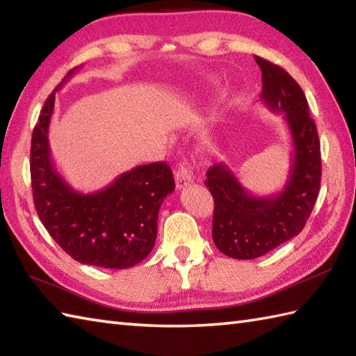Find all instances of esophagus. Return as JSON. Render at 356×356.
Instances as JSON below:
<instances>
[{"label":"esophagus","mask_w":356,"mask_h":356,"mask_svg":"<svg viewBox=\"0 0 356 356\" xmlns=\"http://www.w3.org/2000/svg\"><path fill=\"white\" fill-rule=\"evenodd\" d=\"M174 179H176V185L179 190H184V188L193 184L194 176L190 170L185 168V166H180L179 171L176 172V176H174Z\"/></svg>","instance_id":"34e87169"}]
</instances>
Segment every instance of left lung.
Instances as JSON below:
<instances>
[{"mask_svg":"<svg viewBox=\"0 0 356 356\" xmlns=\"http://www.w3.org/2000/svg\"><path fill=\"white\" fill-rule=\"evenodd\" d=\"M255 63L261 70V102L284 113L292 153L284 186L270 195L249 193L223 162L207 171L205 184L214 199L213 240L218 251L237 260L257 259L300 234L321 182L318 133L303 90L282 67L260 56Z\"/></svg>","mask_w":356,"mask_h":356,"instance_id":"left-lung-1","label":"left lung"}]
</instances>
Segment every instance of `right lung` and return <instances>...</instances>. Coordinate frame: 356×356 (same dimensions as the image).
I'll return each mask as SVG.
<instances>
[{
    "instance_id": "right-lung-1",
    "label": "right lung",
    "mask_w": 356,
    "mask_h": 356,
    "mask_svg": "<svg viewBox=\"0 0 356 356\" xmlns=\"http://www.w3.org/2000/svg\"><path fill=\"white\" fill-rule=\"evenodd\" d=\"M63 79L58 92L72 74ZM55 92L45 101L30 147L33 203L51 238L82 264L127 269L151 252L157 236L159 208L176 188L163 162L139 165L95 193H79L51 162L49 127Z\"/></svg>"
}]
</instances>
